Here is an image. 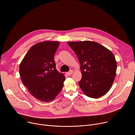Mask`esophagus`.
Wrapping results in <instances>:
<instances>
[{"instance_id":"obj_1","label":"esophagus","mask_w":135,"mask_h":135,"mask_svg":"<svg viewBox=\"0 0 135 135\" xmlns=\"http://www.w3.org/2000/svg\"><path fill=\"white\" fill-rule=\"evenodd\" d=\"M73 73V70H70V71H69V72L66 73V74L68 76H70V75H71V74H72Z\"/></svg>"}]
</instances>
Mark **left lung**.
<instances>
[{
  "label": "left lung",
  "instance_id": "left-lung-1",
  "mask_svg": "<svg viewBox=\"0 0 135 135\" xmlns=\"http://www.w3.org/2000/svg\"><path fill=\"white\" fill-rule=\"evenodd\" d=\"M81 64L79 85L87 97L97 99L106 94L114 81L117 61L114 54L94 41L68 42Z\"/></svg>",
  "mask_w": 135,
  "mask_h": 135
}]
</instances>
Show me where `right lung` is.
<instances>
[{"label": "right lung", "instance_id": "right-lung-1", "mask_svg": "<svg viewBox=\"0 0 135 135\" xmlns=\"http://www.w3.org/2000/svg\"><path fill=\"white\" fill-rule=\"evenodd\" d=\"M58 41H43L33 46L20 65L22 83L40 101L50 102L61 90L65 77L59 73L54 60Z\"/></svg>", "mask_w": 135, "mask_h": 135}]
</instances>
